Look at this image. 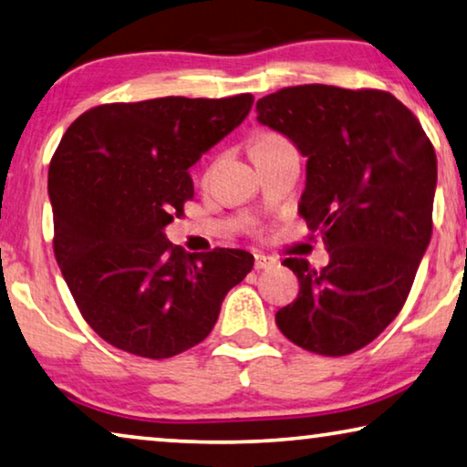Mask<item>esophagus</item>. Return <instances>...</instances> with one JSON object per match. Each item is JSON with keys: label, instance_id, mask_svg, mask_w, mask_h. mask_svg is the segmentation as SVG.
Listing matches in <instances>:
<instances>
[{"label": "esophagus", "instance_id": "34e87169", "mask_svg": "<svg viewBox=\"0 0 467 467\" xmlns=\"http://www.w3.org/2000/svg\"><path fill=\"white\" fill-rule=\"evenodd\" d=\"M254 257H255V270L275 268L278 264L276 257H270V255H264V254H254Z\"/></svg>", "mask_w": 467, "mask_h": 467}]
</instances>
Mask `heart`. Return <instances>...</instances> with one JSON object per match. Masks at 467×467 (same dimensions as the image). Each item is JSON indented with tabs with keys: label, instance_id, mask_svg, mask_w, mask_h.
<instances>
[{
	"label": "heart",
	"instance_id": "b5f03b06",
	"mask_svg": "<svg viewBox=\"0 0 467 467\" xmlns=\"http://www.w3.org/2000/svg\"><path fill=\"white\" fill-rule=\"evenodd\" d=\"M273 140H278V138H275V136H262V138H257V140L254 142V146L255 144H266V142H273Z\"/></svg>",
	"mask_w": 467,
	"mask_h": 467
}]
</instances>
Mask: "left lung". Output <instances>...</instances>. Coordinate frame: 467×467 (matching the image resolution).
<instances>
[{"label": "left lung", "mask_w": 467, "mask_h": 467, "mask_svg": "<svg viewBox=\"0 0 467 467\" xmlns=\"http://www.w3.org/2000/svg\"><path fill=\"white\" fill-rule=\"evenodd\" d=\"M257 121L306 157L300 213L323 234L329 264H283L300 294L276 325L304 350L344 357L394 321L432 236L436 155L417 117L392 94L323 83L257 100Z\"/></svg>", "instance_id": "1"}]
</instances>
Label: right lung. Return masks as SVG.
I'll list each match as a JSON object with an SVG mask.
<instances>
[{
  "instance_id": "add662e5",
  "label": "right lung",
  "mask_w": 467,
  "mask_h": 467,
  "mask_svg": "<svg viewBox=\"0 0 467 467\" xmlns=\"http://www.w3.org/2000/svg\"><path fill=\"white\" fill-rule=\"evenodd\" d=\"M252 104V94L102 104L65 131L47 171L54 254L104 342L176 357L210 336L226 294L254 268L243 249L189 254L165 236L194 194L189 167Z\"/></svg>"
}]
</instances>
